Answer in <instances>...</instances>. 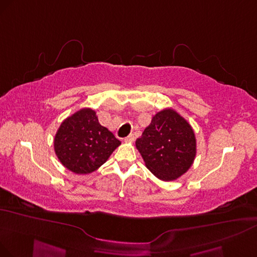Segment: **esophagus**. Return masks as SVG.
<instances>
[{"mask_svg": "<svg viewBox=\"0 0 257 257\" xmlns=\"http://www.w3.org/2000/svg\"><path fill=\"white\" fill-rule=\"evenodd\" d=\"M135 140L134 135H129L128 137L124 138V142H133Z\"/></svg>", "mask_w": 257, "mask_h": 257, "instance_id": "esophagus-1", "label": "esophagus"}]
</instances>
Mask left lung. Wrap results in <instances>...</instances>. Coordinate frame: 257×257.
<instances>
[{"label": "left lung", "mask_w": 257, "mask_h": 257, "mask_svg": "<svg viewBox=\"0 0 257 257\" xmlns=\"http://www.w3.org/2000/svg\"><path fill=\"white\" fill-rule=\"evenodd\" d=\"M136 146L148 169L163 181H173L187 172L196 157L192 126L172 108L158 112L137 139Z\"/></svg>", "instance_id": "obj_1"}]
</instances>
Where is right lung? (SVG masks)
Returning <instances> with one entry per match:
<instances>
[{
	"label": "right lung",
	"instance_id": "obj_1",
	"mask_svg": "<svg viewBox=\"0 0 257 257\" xmlns=\"http://www.w3.org/2000/svg\"><path fill=\"white\" fill-rule=\"evenodd\" d=\"M119 145L118 139L101 126L96 112L88 107L65 118L54 140L58 159L76 174L96 171Z\"/></svg>",
	"mask_w": 257,
	"mask_h": 257
}]
</instances>
